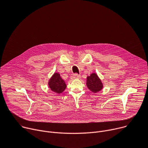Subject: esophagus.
Returning <instances> with one entry per match:
<instances>
[{
  "mask_svg": "<svg viewBox=\"0 0 148 148\" xmlns=\"http://www.w3.org/2000/svg\"><path fill=\"white\" fill-rule=\"evenodd\" d=\"M71 78H72V79H79L81 78V76H80V75L75 74H74Z\"/></svg>",
  "mask_w": 148,
  "mask_h": 148,
  "instance_id": "esophagus-1",
  "label": "esophagus"
}]
</instances>
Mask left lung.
<instances>
[{
  "instance_id": "obj_1",
  "label": "left lung",
  "mask_w": 148,
  "mask_h": 148,
  "mask_svg": "<svg viewBox=\"0 0 148 148\" xmlns=\"http://www.w3.org/2000/svg\"><path fill=\"white\" fill-rule=\"evenodd\" d=\"M86 85L88 88L93 93L98 92L103 87L101 79L95 73H92L87 77Z\"/></svg>"
}]
</instances>
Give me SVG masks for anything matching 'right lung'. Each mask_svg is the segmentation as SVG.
Instances as JSON below:
<instances>
[{"label":"right lung","mask_w":148,"mask_h":148,"mask_svg":"<svg viewBox=\"0 0 148 148\" xmlns=\"http://www.w3.org/2000/svg\"><path fill=\"white\" fill-rule=\"evenodd\" d=\"M48 86L50 90L56 94L62 93L67 87L65 81L61 78L58 73H54L53 74L48 82Z\"/></svg>","instance_id":"right-lung-1"}]
</instances>
